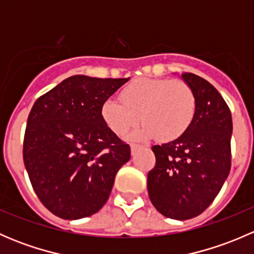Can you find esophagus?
I'll return each mask as SVG.
<instances>
[{
    "mask_svg": "<svg viewBox=\"0 0 254 254\" xmlns=\"http://www.w3.org/2000/svg\"><path fill=\"white\" fill-rule=\"evenodd\" d=\"M137 148H139V145H135V143H131V146H130V150H131V155H134V153L136 152Z\"/></svg>",
    "mask_w": 254,
    "mask_h": 254,
    "instance_id": "1",
    "label": "esophagus"
}]
</instances>
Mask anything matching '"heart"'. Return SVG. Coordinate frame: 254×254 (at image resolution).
Listing matches in <instances>:
<instances>
[{"label":"heart","instance_id":"1","mask_svg":"<svg viewBox=\"0 0 254 254\" xmlns=\"http://www.w3.org/2000/svg\"><path fill=\"white\" fill-rule=\"evenodd\" d=\"M120 99L104 102L102 119L114 134L124 135L141 117L145 124L131 135L140 140H177L189 129L196 111L193 89L181 79H134L120 92Z\"/></svg>","mask_w":254,"mask_h":254}]
</instances>
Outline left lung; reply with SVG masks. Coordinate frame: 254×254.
Instances as JSON below:
<instances>
[{
  "label": "left lung",
  "instance_id": "obj_1",
  "mask_svg": "<svg viewBox=\"0 0 254 254\" xmlns=\"http://www.w3.org/2000/svg\"><path fill=\"white\" fill-rule=\"evenodd\" d=\"M193 89L196 111L186 134L156 145V166L147 175L152 205L166 217L188 220L212 203L231 168L232 118L226 102L206 79L182 73Z\"/></svg>",
  "mask_w": 254,
  "mask_h": 254
}]
</instances>
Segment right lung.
I'll return each instance as SVG.
<instances>
[{"label":"right lung","mask_w":254,"mask_h":254,"mask_svg":"<svg viewBox=\"0 0 254 254\" xmlns=\"http://www.w3.org/2000/svg\"><path fill=\"white\" fill-rule=\"evenodd\" d=\"M129 78L75 75L37 99L29 113L23 160L38 198L65 220L103 207L130 146L102 119L104 102Z\"/></svg>","instance_id":"1"}]
</instances>
